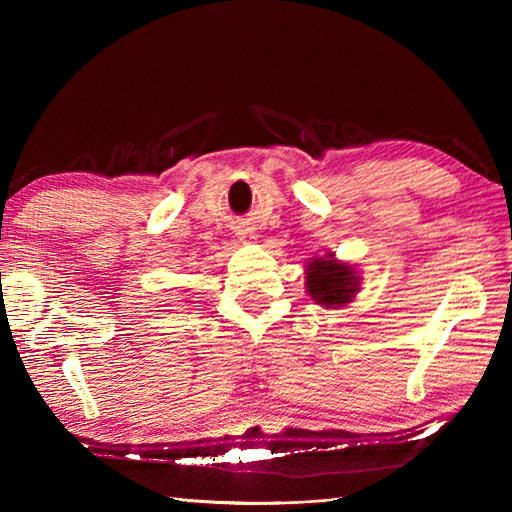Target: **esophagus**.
Wrapping results in <instances>:
<instances>
[{"mask_svg":"<svg viewBox=\"0 0 512 512\" xmlns=\"http://www.w3.org/2000/svg\"><path fill=\"white\" fill-rule=\"evenodd\" d=\"M239 239H255V235H253V228H237V233H235Z\"/></svg>","mask_w":512,"mask_h":512,"instance_id":"1","label":"esophagus"}]
</instances>
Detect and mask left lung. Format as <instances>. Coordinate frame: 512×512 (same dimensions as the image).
<instances>
[{
    "label": "left lung",
    "instance_id": "obj_1",
    "mask_svg": "<svg viewBox=\"0 0 512 512\" xmlns=\"http://www.w3.org/2000/svg\"><path fill=\"white\" fill-rule=\"evenodd\" d=\"M308 292L321 306H341L352 301L358 290V277L345 264H336L334 259L317 257L308 266Z\"/></svg>",
    "mask_w": 512,
    "mask_h": 512
}]
</instances>
